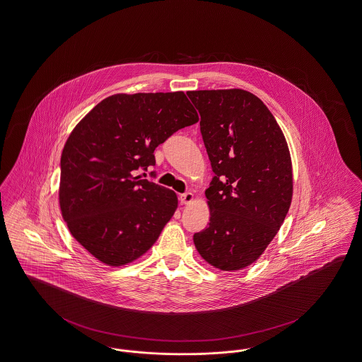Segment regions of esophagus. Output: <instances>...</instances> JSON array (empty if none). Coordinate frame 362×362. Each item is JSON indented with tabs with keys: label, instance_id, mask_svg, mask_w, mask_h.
<instances>
[{
	"label": "esophagus",
	"instance_id": "obj_1",
	"mask_svg": "<svg viewBox=\"0 0 362 362\" xmlns=\"http://www.w3.org/2000/svg\"><path fill=\"white\" fill-rule=\"evenodd\" d=\"M192 192H187L182 193V194H180V202H181V204H189V203H192Z\"/></svg>",
	"mask_w": 362,
	"mask_h": 362
}]
</instances>
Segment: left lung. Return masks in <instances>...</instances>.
Returning a JSON list of instances; mask_svg holds the SVG:
<instances>
[{"instance_id":"8db88e82","label":"left lung","mask_w":362,"mask_h":362,"mask_svg":"<svg viewBox=\"0 0 362 362\" xmlns=\"http://www.w3.org/2000/svg\"><path fill=\"white\" fill-rule=\"evenodd\" d=\"M214 177L210 223L193 235L202 258L230 272L255 262L277 235L292 200L286 137L262 100L243 89L187 93Z\"/></svg>"}]
</instances>
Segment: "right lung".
Returning <instances> with one entry per match:
<instances>
[{
	"mask_svg": "<svg viewBox=\"0 0 362 362\" xmlns=\"http://www.w3.org/2000/svg\"><path fill=\"white\" fill-rule=\"evenodd\" d=\"M197 121L184 92L119 93L75 126L60 160V210L74 239L100 262L130 264L158 240L177 194L136 173L155 166V148Z\"/></svg>",
	"mask_w": 362,
	"mask_h": 362,
	"instance_id": "right-lung-1",
	"label": "right lung"
}]
</instances>
